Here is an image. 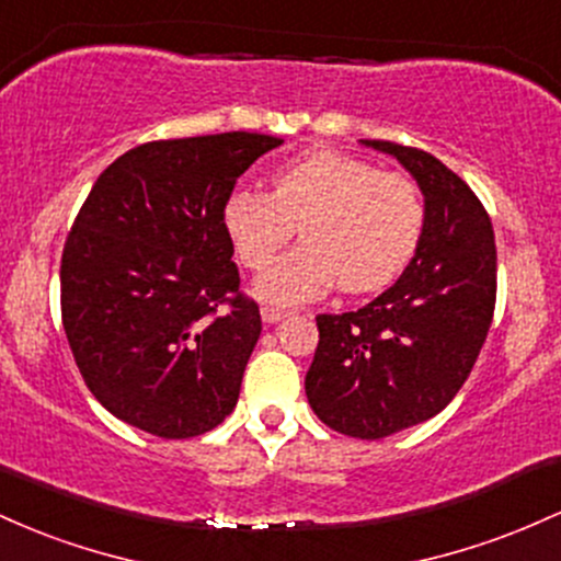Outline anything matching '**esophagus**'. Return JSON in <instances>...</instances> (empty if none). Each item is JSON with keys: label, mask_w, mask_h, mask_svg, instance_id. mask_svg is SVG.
Segmentation results:
<instances>
[{"label": "esophagus", "mask_w": 561, "mask_h": 561, "mask_svg": "<svg viewBox=\"0 0 561 561\" xmlns=\"http://www.w3.org/2000/svg\"><path fill=\"white\" fill-rule=\"evenodd\" d=\"M286 314H288L286 307L262 305V320H264V323H280V320L286 318Z\"/></svg>", "instance_id": "obj_1"}]
</instances>
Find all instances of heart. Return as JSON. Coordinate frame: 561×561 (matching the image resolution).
<instances>
[{
    "label": "heart",
    "instance_id": "obj_1",
    "mask_svg": "<svg viewBox=\"0 0 561 561\" xmlns=\"http://www.w3.org/2000/svg\"><path fill=\"white\" fill-rule=\"evenodd\" d=\"M426 222L421 187L405 174L336 150L297 156L273 174V193L241 187L225 204V228L247 267L260 270L299 230L305 241L256 280L273 305L383 288L416 254Z\"/></svg>",
    "mask_w": 561,
    "mask_h": 561
}]
</instances>
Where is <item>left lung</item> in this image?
Returning <instances> with one entry per match:
<instances>
[{"label":"left lung","mask_w":561,"mask_h":561,"mask_svg":"<svg viewBox=\"0 0 561 561\" xmlns=\"http://www.w3.org/2000/svg\"><path fill=\"white\" fill-rule=\"evenodd\" d=\"M416 180L426 222L413 260L355 312L318 314L305 392L333 432L381 439L437 416L469 379L495 307V238L471 187L419 148L360 140Z\"/></svg>","instance_id":"8db88e82"}]
</instances>
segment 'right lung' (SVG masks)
Returning a JSON list of instances; mask_svg holds the SVG:
<instances>
[{
  "mask_svg": "<svg viewBox=\"0 0 561 561\" xmlns=\"http://www.w3.org/2000/svg\"><path fill=\"white\" fill-rule=\"evenodd\" d=\"M283 140L145 142L100 174L60 262L62 329L105 411L163 439L230 416L262 333L225 228L236 180Z\"/></svg>",
  "mask_w": 561,
  "mask_h": 561,
  "instance_id": "right-lung-1",
  "label": "right lung"
}]
</instances>
